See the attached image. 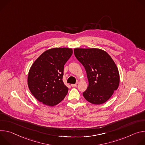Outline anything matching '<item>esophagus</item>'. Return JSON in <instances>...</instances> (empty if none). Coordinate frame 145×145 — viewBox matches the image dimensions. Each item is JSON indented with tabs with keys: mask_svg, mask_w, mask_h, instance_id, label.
<instances>
[{
	"mask_svg": "<svg viewBox=\"0 0 145 145\" xmlns=\"http://www.w3.org/2000/svg\"><path fill=\"white\" fill-rule=\"evenodd\" d=\"M71 86L72 88H74V87H76V86H77V84H71Z\"/></svg>",
	"mask_w": 145,
	"mask_h": 145,
	"instance_id": "34e87169",
	"label": "esophagus"
}]
</instances>
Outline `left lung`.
<instances>
[{
    "mask_svg": "<svg viewBox=\"0 0 145 145\" xmlns=\"http://www.w3.org/2000/svg\"><path fill=\"white\" fill-rule=\"evenodd\" d=\"M76 58L84 66L89 86L83 93L89 103L100 105L108 101L120 83L115 63L105 51L99 48H75Z\"/></svg>",
    "mask_w": 145,
    "mask_h": 145,
    "instance_id": "1",
    "label": "left lung"
}]
</instances>
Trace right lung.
Wrapping results in <instances>:
<instances>
[{
    "label": "right lung",
    "mask_w": 145,
    "mask_h": 145,
    "mask_svg": "<svg viewBox=\"0 0 145 145\" xmlns=\"http://www.w3.org/2000/svg\"><path fill=\"white\" fill-rule=\"evenodd\" d=\"M72 54L71 48H51L43 52L32 64L27 85L39 101L53 106L66 97L69 88L63 81L64 65Z\"/></svg>",
    "instance_id": "1"
}]
</instances>
